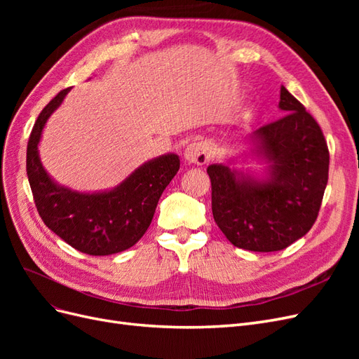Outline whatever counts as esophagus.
Masks as SVG:
<instances>
[{"label":"esophagus","instance_id":"obj_1","mask_svg":"<svg viewBox=\"0 0 359 359\" xmlns=\"http://www.w3.org/2000/svg\"><path fill=\"white\" fill-rule=\"evenodd\" d=\"M184 157L189 163H194V165H205L210 160V148L205 142H193L186 148Z\"/></svg>","mask_w":359,"mask_h":359}]
</instances>
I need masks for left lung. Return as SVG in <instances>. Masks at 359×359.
I'll return each instance as SVG.
<instances>
[{
    "mask_svg": "<svg viewBox=\"0 0 359 359\" xmlns=\"http://www.w3.org/2000/svg\"><path fill=\"white\" fill-rule=\"evenodd\" d=\"M278 107L286 115L252 136L253 153L269 165L268 178L226 165L206 169L217 226L235 247L252 252H278L306 235L328 182L330 151L316 119L285 86Z\"/></svg>",
    "mask_w": 359,
    "mask_h": 359,
    "instance_id": "obj_1",
    "label": "left lung"
}]
</instances>
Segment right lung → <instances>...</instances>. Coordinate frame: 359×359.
Returning a JSON list of instances; mask_svg holds the SVG:
<instances>
[{
  "instance_id": "add662e5",
  "label": "right lung",
  "mask_w": 359,
  "mask_h": 359,
  "mask_svg": "<svg viewBox=\"0 0 359 359\" xmlns=\"http://www.w3.org/2000/svg\"><path fill=\"white\" fill-rule=\"evenodd\" d=\"M72 88L60 91L45 106L31 130L27 175L37 211L49 229L73 248L91 256L124 252L144 236L158 199L180 169L177 154L147 161L114 190L79 193L53 182L39 157L43 127Z\"/></svg>"
}]
</instances>
